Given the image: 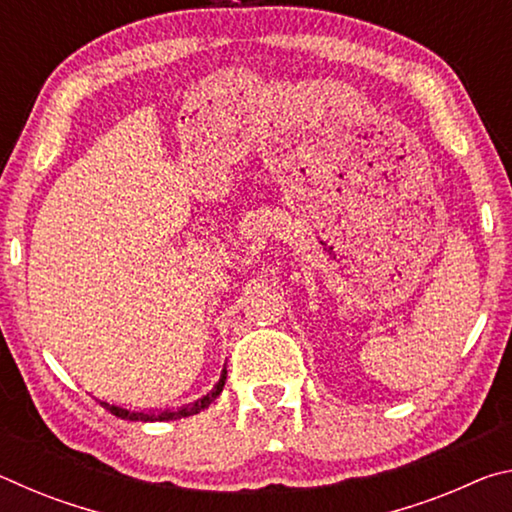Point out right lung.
<instances>
[{
	"mask_svg": "<svg viewBox=\"0 0 512 512\" xmlns=\"http://www.w3.org/2000/svg\"><path fill=\"white\" fill-rule=\"evenodd\" d=\"M225 377H228V370H221V377H219V381H216L214 384V388L207 395H203L201 400H196L194 404H187V406H180V409H176V411H171V409H167V411H160V413H155V411H131V409H126V406H119V404H110V402H103V400H99L101 402V406L103 409H108L112 415H117V418H121V420H133V422H137V420H142V422H155V420H178V418H189V415H196V413H201L203 409H207V406H210L214 400H216V395H219L221 391H223V386H225Z\"/></svg>",
	"mask_w": 512,
	"mask_h": 512,
	"instance_id": "obj_1",
	"label": "right lung"
}]
</instances>
